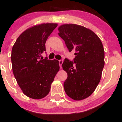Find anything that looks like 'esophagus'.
Wrapping results in <instances>:
<instances>
[{"label": "esophagus", "instance_id": "34e87169", "mask_svg": "<svg viewBox=\"0 0 122 122\" xmlns=\"http://www.w3.org/2000/svg\"><path fill=\"white\" fill-rule=\"evenodd\" d=\"M62 63H63V60H59V65H60V68H61V66H62Z\"/></svg>", "mask_w": 122, "mask_h": 122}]
</instances>
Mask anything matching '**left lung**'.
Masks as SVG:
<instances>
[{"mask_svg": "<svg viewBox=\"0 0 122 122\" xmlns=\"http://www.w3.org/2000/svg\"><path fill=\"white\" fill-rule=\"evenodd\" d=\"M58 31L69 51L76 52L74 62L65 58L62 64L68 74L64 90L73 100H83L92 95L101 79L104 66L103 44L94 32L80 25L64 24Z\"/></svg>", "mask_w": 122, "mask_h": 122, "instance_id": "obj_1", "label": "left lung"}]
</instances>
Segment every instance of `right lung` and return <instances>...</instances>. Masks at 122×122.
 <instances>
[{"label": "right lung", "instance_id": "1", "mask_svg": "<svg viewBox=\"0 0 122 122\" xmlns=\"http://www.w3.org/2000/svg\"><path fill=\"white\" fill-rule=\"evenodd\" d=\"M57 23H42L31 27L18 38L12 49V72L26 96L41 99L49 93L51 84L60 69L59 61L41 58L46 51L47 38Z\"/></svg>", "mask_w": 122, "mask_h": 122}]
</instances>
